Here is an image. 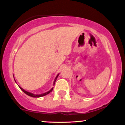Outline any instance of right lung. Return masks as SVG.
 I'll return each mask as SVG.
<instances>
[{"label":"right lung","mask_w":125,"mask_h":125,"mask_svg":"<svg viewBox=\"0 0 125 125\" xmlns=\"http://www.w3.org/2000/svg\"><path fill=\"white\" fill-rule=\"evenodd\" d=\"M59 73L58 75L56 76V77H55V79H54V82H53V85H54V83H55V82H56V79H57V78H58V76H59ZM15 79V78H14ZM15 82H16V81H15ZM19 86V85H18ZM19 87H20V89H21L22 90L23 92L24 93H25V94H27V95H28V96H31V97H42V96H46V95H47V94H49V93H51L52 91L53 90V87H52V88L51 89V90H49L48 92H45V93H43V94H32V93H31V92H27V91H26L25 90H24L23 89V88H21V87L20 86H19Z\"/></svg>","instance_id":"right-lung-1"}]
</instances>
